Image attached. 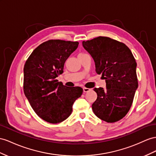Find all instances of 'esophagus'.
Instances as JSON below:
<instances>
[{
  "label": "esophagus",
  "mask_w": 156,
  "mask_h": 156,
  "mask_svg": "<svg viewBox=\"0 0 156 156\" xmlns=\"http://www.w3.org/2000/svg\"><path fill=\"white\" fill-rule=\"evenodd\" d=\"M91 90L89 88H87V87H83V92H87V91H90Z\"/></svg>",
  "instance_id": "obj_1"
}]
</instances>
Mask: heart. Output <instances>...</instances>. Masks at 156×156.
<instances>
[{
  "mask_svg": "<svg viewBox=\"0 0 156 156\" xmlns=\"http://www.w3.org/2000/svg\"><path fill=\"white\" fill-rule=\"evenodd\" d=\"M80 55H83V53H80Z\"/></svg>",
  "mask_w": 156,
  "mask_h": 156,
  "instance_id": "heart-1",
  "label": "heart"
}]
</instances>
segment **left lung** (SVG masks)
<instances>
[{
    "instance_id": "left-lung-1",
    "label": "left lung",
    "mask_w": 156,
    "mask_h": 156,
    "mask_svg": "<svg viewBox=\"0 0 156 156\" xmlns=\"http://www.w3.org/2000/svg\"><path fill=\"white\" fill-rule=\"evenodd\" d=\"M82 45L93 58L95 72L106 82L105 89H94L98 95L94 113L107 122L118 121L129 112L138 88L134 56L125 44L107 37L83 41Z\"/></svg>"
}]
</instances>
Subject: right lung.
I'll return each instance as SVG.
<instances>
[{"mask_svg":"<svg viewBox=\"0 0 156 156\" xmlns=\"http://www.w3.org/2000/svg\"><path fill=\"white\" fill-rule=\"evenodd\" d=\"M78 41L49 40L34 50L23 68V91L38 116L49 123L61 122L73 111L80 87H66L56 78L63 73L66 59L77 49Z\"/></svg>","mask_w":156,"mask_h":156,"instance_id":"add662e5","label":"right lung"}]
</instances>
